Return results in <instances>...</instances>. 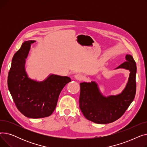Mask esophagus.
<instances>
[{"mask_svg": "<svg viewBox=\"0 0 147 147\" xmlns=\"http://www.w3.org/2000/svg\"><path fill=\"white\" fill-rule=\"evenodd\" d=\"M83 75L81 74H77L74 76V78L76 80H81L83 79Z\"/></svg>", "mask_w": 147, "mask_h": 147, "instance_id": "obj_1", "label": "esophagus"}]
</instances>
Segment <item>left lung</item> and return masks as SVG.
<instances>
[{
  "mask_svg": "<svg viewBox=\"0 0 147 147\" xmlns=\"http://www.w3.org/2000/svg\"><path fill=\"white\" fill-rule=\"evenodd\" d=\"M126 61L115 69L130 71L125 88L117 95H103L95 81L82 82L79 107L85 118L98 124H107L119 119L134 101L136 89V65L132 55L127 54Z\"/></svg>",
  "mask_w": 147,
  "mask_h": 147,
  "instance_id": "1",
  "label": "left lung"
}]
</instances>
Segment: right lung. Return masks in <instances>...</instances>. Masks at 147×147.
Returning a JSON list of instances; mask_svg holds the SVG:
<instances>
[{"label": "right lung", "instance_id": "1", "mask_svg": "<svg viewBox=\"0 0 147 147\" xmlns=\"http://www.w3.org/2000/svg\"><path fill=\"white\" fill-rule=\"evenodd\" d=\"M34 40L23 43L14 54L7 78V86L18 110L26 117H48L55 110L60 92L71 82L67 76L52 74L43 81L30 78L26 71V61Z\"/></svg>", "mask_w": 147, "mask_h": 147}]
</instances>
